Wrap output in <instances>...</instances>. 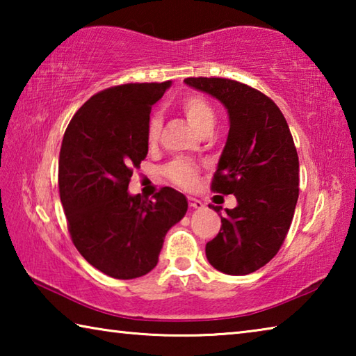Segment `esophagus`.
<instances>
[{
  "mask_svg": "<svg viewBox=\"0 0 356 356\" xmlns=\"http://www.w3.org/2000/svg\"><path fill=\"white\" fill-rule=\"evenodd\" d=\"M188 204H190V207H193V209H202L204 207V202L200 201V200H196V197H188Z\"/></svg>",
  "mask_w": 356,
  "mask_h": 356,
  "instance_id": "34e87169",
  "label": "esophagus"
}]
</instances>
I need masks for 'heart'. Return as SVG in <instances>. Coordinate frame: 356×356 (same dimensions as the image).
Wrapping results in <instances>:
<instances>
[{
  "mask_svg": "<svg viewBox=\"0 0 356 356\" xmlns=\"http://www.w3.org/2000/svg\"><path fill=\"white\" fill-rule=\"evenodd\" d=\"M180 110L188 119L191 127L201 131L207 129H213L215 124V111L209 102L197 94H190L180 102ZM161 130V118L159 114H152L147 122V141L155 144L160 136ZM166 176L170 177L174 184H177L184 188H191L196 184L197 171L196 168L190 165L185 160H174L172 163L166 168Z\"/></svg>",
  "mask_w": 356,
  "mask_h": 356,
  "instance_id": "obj_1",
  "label": "heart"
}]
</instances>
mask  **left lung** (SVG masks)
Listing matches in <instances>:
<instances>
[{"label": "left lung", "instance_id": "8db88e82", "mask_svg": "<svg viewBox=\"0 0 356 356\" xmlns=\"http://www.w3.org/2000/svg\"><path fill=\"white\" fill-rule=\"evenodd\" d=\"M185 84L221 102L229 116L212 190L234 195L237 206L221 216L218 236L206 245L207 261L226 275L252 273L280 251L297 206L300 165L291 130L275 102L243 83L200 76Z\"/></svg>", "mask_w": 356, "mask_h": 356}]
</instances>
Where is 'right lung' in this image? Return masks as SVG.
<instances>
[{
	"instance_id": "right-lung-1",
	"label": "right lung",
	"mask_w": 356,
	"mask_h": 356,
	"mask_svg": "<svg viewBox=\"0 0 356 356\" xmlns=\"http://www.w3.org/2000/svg\"><path fill=\"white\" fill-rule=\"evenodd\" d=\"M171 81L130 83L92 95L72 118L59 152V196L72 242L111 278L144 276L188 201L165 186L154 201L130 195L134 168L146 159L150 110Z\"/></svg>"
}]
</instances>
